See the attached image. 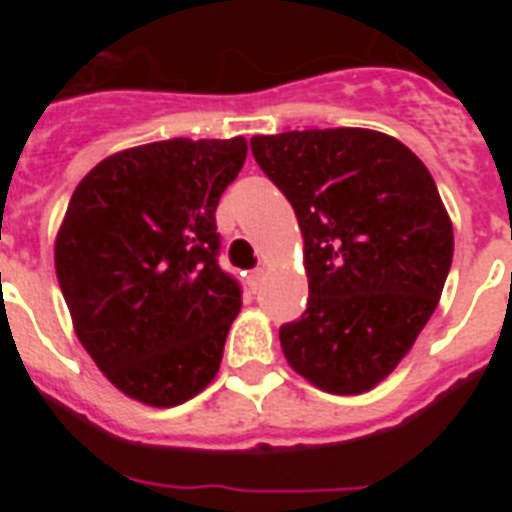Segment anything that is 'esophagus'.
Returning a JSON list of instances; mask_svg holds the SVG:
<instances>
[{
  "instance_id": "1",
  "label": "esophagus",
  "mask_w": 512,
  "mask_h": 512,
  "mask_svg": "<svg viewBox=\"0 0 512 512\" xmlns=\"http://www.w3.org/2000/svg\"><path fill=\"white\" fill-rule=\"evenodd\" d=\"M261 279H264V269H253V271H248V284H251V289H259V284H261Z\"/></svg>"
}]
</instances>
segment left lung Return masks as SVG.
<instances>
[{
	"instance_id": "8db88e82",
	"label": "left lung",
	"mask_w": 512,
	"mask_h": 512,
	"mask_svg": "<svg viewBox=\"0 0 512 512\" xmlns=\"http://www.w3.org/2000/svg\"><path fill=\"white\" fill-rule=\"evenodd\" d=\"M251 153L305 241L310 297L279 328L284 356L330 395L369 392L413 348L449 277L454 228L431 171L364 128L253 135Z\"/></svg>"
}]
</instances>
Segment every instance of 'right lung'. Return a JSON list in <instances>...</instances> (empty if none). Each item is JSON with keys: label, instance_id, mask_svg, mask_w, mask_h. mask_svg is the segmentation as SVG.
Masks as SVG:
<instances>
[{"label": "right lung", "instance_id": "add662e5", "mask_svg": "<svg viewBox=\"0 0 512 512\" xmlns=\"http://www.w3.org/2000/svg\"><path fill=\"white\" fill-rule=\"evenodd\" d=\"M246 138L158 140L104 158L76 187L56 238L74 330L133 400L174 408L215 379L241 284L220 269L215 210Z\"/></svg>", "mask_w": 512, "mask_h": 512}]
</instances>
